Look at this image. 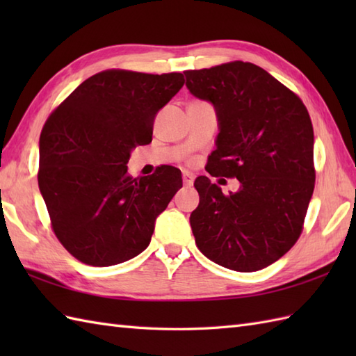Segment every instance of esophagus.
<instances>
[{"instance_id": "obj_1", "label": "esophagus", "mask_w": 356, "mask_h": 356, "mask_svg": "<svg viewBox=\"0 0 356 356\" xmlns=\"http://www.w3.org/2000/svg\"><path fill=\"white\" fill-rule=\"evenodd\" d=\"M182 179H184V185L185 186H191L194 184V174L191 171H184L182 172Z\"/></svg>"}]
</instances>
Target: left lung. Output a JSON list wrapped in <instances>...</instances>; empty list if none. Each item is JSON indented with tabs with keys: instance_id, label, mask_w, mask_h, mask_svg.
I'll use <instances>...</instances> for the list:
<instances>
[{
	"instance_id": "8db88e82",
	"label": "left lung",
	"mask_w": 356,
	"mask_h": 356,
	"mask_svg": "<svg viewBox=\"0 0 356 356\" xmlns=\"http://www.w3.org/2000/svg\"><path fill=\"white\" fill-rule=\"evenodd\" d=\"M186 88L213 105L218 134L207 171L236 177L225 195L205 176L191 217L209 260L238 272L269 266L298 240L315 185L314 128L300 97L261 67L234 61L185 72Z\"/></svg>"
}]
</instances>
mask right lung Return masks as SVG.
<instances>
[{"instance_id":"right-lung-1","label":"right lung","mask_w":356,"mask_h":356,"mask_svg":"<svg viewBox=\"0 0 356 356\" xmlns=\"http://www.w3.org/2000/svg\"><path fill=\"white\" fill-rule=\"evenodd\" d=\"M184 82L182 73L101 72L45 122L38 185L53 231L79 261L111 266L149 245L157 216L182 188V172L165 165L133 179L127 163L136 147L151 142L156 115Z\"/></svg>"}]
</instances>
